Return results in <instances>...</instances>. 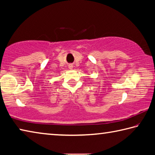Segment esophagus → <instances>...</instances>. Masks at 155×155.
Masks as SVG:
<instances>
[{
  "label": "esophagus",
  "instance_id": "1",
  "mask_svg": "<svg viewBox=\"0 0 155 155\" xmlns=\"http://www.w3.org/2000/svg\"><path fill=\"white\" fill-rule=\"evenodd\" d=\"M72 68H73V65H69V68H70V69H72Z\"/></svg>",
  "mask_w": 155,
  "mask_h": 155
}]
</instances>
